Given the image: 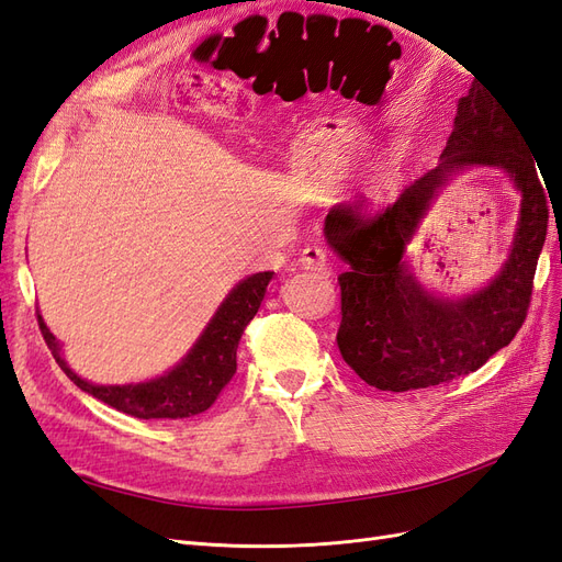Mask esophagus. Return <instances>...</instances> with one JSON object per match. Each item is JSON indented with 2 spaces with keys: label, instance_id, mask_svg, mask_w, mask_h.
Masks as SVG:
<instances>
[{
  "label": "esophagus",
  "instance_id": "obj_1",
  "mask_svg": "<svg viewBox=\"0 0 562 562\" xmlns=\"http://www.w3.org/2000/svg\"><path fill=\"white\" fill-rule=\"evenodd\" d=\"M300 265L302 269L314 271V274H330V267H328V258H326V250L321 246H307L300 255Z\"/></svg>",
  "mask_w": 562,
  "mask_h": 562
}]
</instances>
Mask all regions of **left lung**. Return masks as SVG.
Instances as JSON below:
<instances>
[{
  "label": "left lung",
  "mask_w": 562,
  "mask_h": 562,
  "mask_svg": "<svg viewBox=\"0 0 562 562\" xmlns=\"http://www.w3.org/2000/svg\"><path fill=\"white\" fill-rule=\"evenodd\" d=\"M504 108L473 83L459 98L454 128L440 164L370 215L363 201L337 203L326 239L349 269L337 277L342 323L337 347L351 370L382 391L443 384L479 370L520 330L532 300L539 252L547 241L549 201L537 159ZM469 165H497L521 192V217L507 265L483 292L443 301L423 291L402 260L437 187Z\"/></svg>",
  "instance_id": "left-lung-1"
}]
</instances>
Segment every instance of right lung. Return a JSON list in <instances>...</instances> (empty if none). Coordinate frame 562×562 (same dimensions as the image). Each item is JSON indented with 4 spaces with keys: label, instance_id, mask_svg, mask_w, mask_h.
Here are the masks:
<instances>
[{
    "label": "right lung",
    "instance_id": "right-lung-1",
    "mask_svg": "<svg viewBox=\"0 0 562 562\" xmlns=\"http://www.w3.org/2000/svg\"><path fill=\"white\" fill-rule=\"evenodd\" d=\"M271 277L274 271H260V274L236 283L190 353L166 375L138 384L103 386L81 380L77 372L67 368L60 356V345L40 314L37 321L56 363L81 391L108 403L114 411L138 419H182L209 411L220 391L234 378L236 349H239L246 326L260 310Z\"/></svg>",
    "mask_w": 562,
    "mask_h": 562
}]
</instances>
